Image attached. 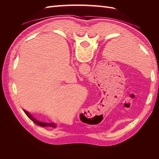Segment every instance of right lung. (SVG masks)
<instances>
[{"label": "right lung", "instance_id": "obj_1", "mask_svg": "<svg viewBox=\"0 0 159 159\" xmlns=\"http://www.w3.org/2000/svg\"><path fill=\"white\" fill-rule=\"evenodd\" d=\"M24 111H25V114L27 115L30 119H31L32 121H33L34 123H35L36 125H38L42 126V127H56V125L55 124H53V123H43L41 121H38L37 119H36L34 117L32 116V115H30L29 113L27 112L26 111L24 110Z\"/></svg>", "mask_w": 159, "mask_h": 159}]
</instances>
